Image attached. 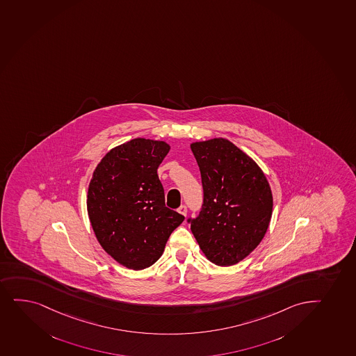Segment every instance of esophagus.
Wrapping results in <instances>:
<instances>
[{
  "label": "esophagus",
  "mask_w": 356,
  "mask_h": 356,
  "mask_svg": "<svg viewBox=\"0 0 356 356\" xmlns=\"http://www.w3.org/2000/svg\"><path fill=\"white\" fill-rule=\"evenodd\" d=\"M177 212L180 213V214H182V216H187V206L181 204L180 207H179V209H177Z\"/></svg>",
  "instance_id": "esophagus-1"
}]
</instances>
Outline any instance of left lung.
I'll return each mask as SVG.
<instances>
[{
  "instance_id": "obj_1",
  "label": "left lung",
  "mask_w": 356,
  "mask_h": 356,
  "mask_svg": "<svg viewBox=\"0 0 356 356\" xmlns=\"http://www.w3.org/2000/svg\"><path fill=\"white\" fill-rule=\"evenodd\" d=\"M191 148L200 168L204 202L188 224L208 259L231 266L246 258L268 231L271 189L256 162L229 140L196 142Z\"/></svg>"
}]
</instances>
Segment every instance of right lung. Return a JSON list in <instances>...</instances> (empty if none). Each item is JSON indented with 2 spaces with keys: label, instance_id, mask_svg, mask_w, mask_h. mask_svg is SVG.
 Here are the masks:
<instances>
[{
  "label": "right lung",
  "instance_id": "right-lung-1",
  "mask_svg": "<svg viewBox=\"0 0 356 356\" xmlns=\"http://www.w3.org/2000/svg\"><path fill=\"white\" fill-rule=\"evenodd\" d=\"M169 149L162 140L135 138L110 150L93 172L88 218L102 248L127 268L152 266L184 220L165 207L157 175Z\"/></svg>",
  "mask_w": 356,
  "mask_h": 356
}]
</instances>
